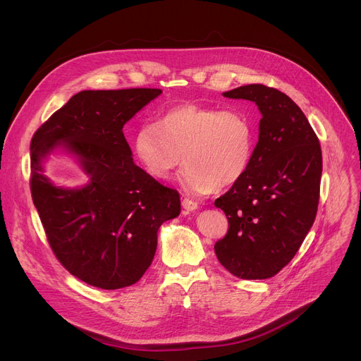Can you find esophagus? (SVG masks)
<instances>
[{
  "label": "esophagus",
  "instance_id": "1",
  "mask_svg": "<svg viewBox=\"0 0 361 361\" xmlns=\"http://www.w3.org/2000/svg\"><path fill=\"white\" fill-rule=\"evenodd\" d=\"M181 204H183V207L185 211H188V212H192V211H196L197 209V203L195 202V200H192V199H188V197H183L181 199Z\"/></svg>",
  "mask_w": 361,
  "mask_h": 361
}]
</instances>
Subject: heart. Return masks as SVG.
Listing matches in <instances>:
<instances>
[{
  "label": "heart",
  "instance_id": "obj_1",
  "mask_svg": "<svg viewBox=\"0 0 361 361\" xmlns=\"http://www.w3.org/2000/svg\"><path fill=\"white\" fill-rule=\"evenodd\" d=\"M133 152L155 180L169 178L183 161L185 190L203 195L230 187L247 173L255 127L241 111L185 104L168 109L157 123L140 124Z\"/></svg>",
  "mask_w": 361,
  "mask_h": 361
}]
</instances>
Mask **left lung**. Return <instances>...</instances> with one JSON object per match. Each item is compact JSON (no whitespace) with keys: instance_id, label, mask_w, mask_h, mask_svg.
<instances>
[{"instance_id":"1","label":"left lung","mask_w":361,"mask_h":361,"mask_svg":"<svg viewBox=\"0 0 361 361\" xmlns=\"http://www.w3.org/2000/svg\"><path fill=\"white\" fill-rule=\"evenodd\" d=\"M222 94L255 102L262 118L247 173L215 200L230 225L215 253L241 279L272 278L295 256L314 222L320 143L298 105L278 89L247 85Z\"/></svg>"}]
</instances>
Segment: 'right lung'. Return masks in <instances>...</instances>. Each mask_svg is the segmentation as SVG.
<instances>
[{
	"mask_svg": "<svg viewBox=\"0 0 361 361\" xmlns=\"http://www.w3.org/2000/svg\"><path fill=\"white\" fill-rule=\"evenodd\" d=\"M161 89L82 90L45 121L30 143V192L51 249L92 287L136 283L154 260L159 226L180 215V195L133 162L124 124ZM61 145L90 177L80 189L55 186L42 159Z\"/></svg>",
	"mask_w": 361,
	"mask_h": 361,
	"instance_id": "obj_1",
	"label": "right lung"
}]
</instances>
